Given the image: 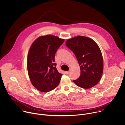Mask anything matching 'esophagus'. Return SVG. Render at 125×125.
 <instances>
[{
    "label": "esophagus",
    "mask_w": 125,
    "mask_h": 125,
    "mask_svg": "<svg viewBox=\"0 0 125 125\" xmlns=\"http://www.w3.org/2000/svg\"><path fill=\"white\" fill-rule=\"evenodd\" d=\"M69 72H70L69 71H66V72H65V73H66V74H68L69 73Z\"/></svg>",
    "instance_id": "obj_1"
}]
</instances>
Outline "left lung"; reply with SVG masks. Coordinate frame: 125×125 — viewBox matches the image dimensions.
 Here are the masks:
<instances>
[{
	"mask_svg": "<svg viewBox=\"0 0 125 125\" xmlns=\"http://www.w3.org/2000/svg\"><path fill=\"white\" fill-rule=\"evenodd\" d=\"M65 44L75 55L80 67V76L73 80L74 83L87 89L96 85L104 68L103 56L97 44L91 38L79 36L68 39Z\"/></svg>",
	"mask_w": 125,
	"mask_h": 125,
	"instance_id": "left-lung-1",
	"label": "left lung"
}]
</instances>
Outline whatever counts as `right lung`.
Instances as JSON below:
<instances>
[{"mask_svg": "<svg viewBox=\"0 0 125 125\" xmlns=\"http://www.w3.org/2000/svg\"><path fill=\"white\" fill-rule=\"evenodd\" d=\"M64 40L47 35L36 39L29 52L27 66L33 86L42 92H48L59 84L62 74L57 69L55 56Z\"/></svg>", "mask_w": 125, "mask_h": 125, "instance_id": "1", "label": "right lung"}]
</instances>
